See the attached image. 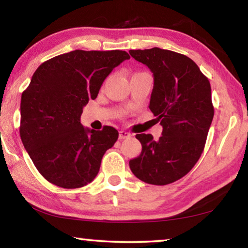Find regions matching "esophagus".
I'll list each match as a JSON object with an SVG mask.
<instances>
[{"label": "esophagus", "mask_w": 248, "mask_h": 248, "mask_svg": "<svg viewBox=\"0 0 248 248\" xmlns=\"http://www.w3.org/2000/svg\"><path fill=\"white\" fill-rule=\"evenodd\" d=\"M129 138H131V134L127 131H124V130H121L119 132V139L120 140H124V139H129Z\"/></svg>", "instance_id": "obj_1"}]
</instances>
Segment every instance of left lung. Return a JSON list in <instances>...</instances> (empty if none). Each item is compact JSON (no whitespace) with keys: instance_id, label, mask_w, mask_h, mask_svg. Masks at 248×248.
I'll return each instance as SVG.
<instances>
[{"instance_id":"1","label":"left lung","mask_w":248,"mask_h":248,"mask_svg":"<svg viewBox=\"0 0 248 248\" xmlns=\"http://www.w3.org/2000/svg\"><path fill=\"white\" fill-rule=\"evenodd\" d=\"M153 73L150 110L163 127L162 136L137 134L142 151L130 170L148 184L167 185L184 177L198 162L215 109L209 79L184 54L161 48L130 50Z\"/></svg>"}]
</instances>
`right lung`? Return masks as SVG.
Returning a JSON list of instances; mask_svg holds the SVG:
<instances>
[{
  "mask_svg": "<svg viewBox=\"0 0 248 248\" xmlns=\"http://www.w3.org/2000/svg\"><path fill=\"white\" fill-rule=\"evenodd\" d=\"M121 50H74L44 62L22 94L20 139L44 177L62 188H79L98 174L105 152L118 139L110 125L96 131L81 124L83 107L121 62Z\"/></svg>",
  "mask_w": 248,
  "mask_h": 248,
  "instance_id": "obj_1",
  "label": "right lung"
}]
</instances>
